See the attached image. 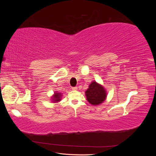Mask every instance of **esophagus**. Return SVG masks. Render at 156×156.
Masks as SVG:
<instances>
[{
    "label": "esophagus",
    "mask_w": 156,
    "mask_h": 156,
    "mask_svg": "<svg viewBox=\"0 0 156 156\" xmlns=\"http://www.w3.org/2000/svg\"><path fill=\"white\" fill-rule=\"evenodd\" d=\"M72 89L73 90H77V87H72Z\"/></svg>",
    "instance_id": "1"
}]
</instances>
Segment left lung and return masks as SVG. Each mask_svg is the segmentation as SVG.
Wrapping results in <instances>:
<instances>
[{
	"label": "left lung",
	"mask_w": 156,
	"mask_h": 156,
	"mask_svg": "<svg viewBox=\"0 0 156 156\" xmlns=\"http://www.w3.org/2000/svg\"><path fill=\"white\" fill-rule=\"evenodd\" d=\"M87 100L92 105H98L104 102L107 98L106 89L101 84L92 81L85 91Z\"/></svg>",
	"instance_id": "1"
}]
</instances>
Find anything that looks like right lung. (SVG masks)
<instances>
[{"label": "right lung", "mask_w": 156, "mask_h": 156, "mask_svg": "<svg viewBox=\"0 0 156 156\" xmlns=\"http://www.w3.org/2000/svg\"><path fill=\"white\" fill-rule=\"evenodd\" d=\"M62 97V93H60L58 91H55L54 94L51 97V100L52 103H58L61 101Z\"/></svg>", "instance_id": "1"}]
</instances>
